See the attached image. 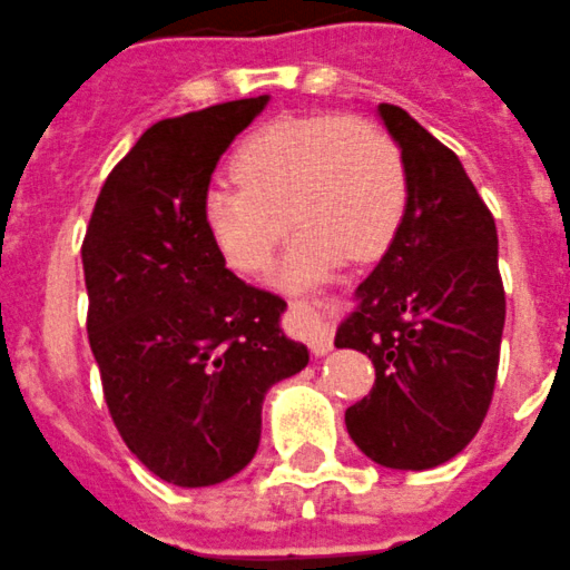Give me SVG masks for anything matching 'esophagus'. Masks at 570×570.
I'll return each instance as SVG.
<instances>
[{
    "label": "esophagus",
    "instance_id": "esophagus-1",
    "mask_svg": "<svg viewBox=\"0 0 570 570\" xmlns=\"http://www.w3.org/2000/svg\"><path fill=\"white\" fill-rule=\"evenodd\" d=\"M289 312L295 317V336L312 347L314 356H325L331 351V325L334 312L323 297L312 301H289Z\"/></svg>",
    "mask_w": 570,
    "mask_h": 570
}]
</instances>
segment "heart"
<instances>
[{"label":"heart","mask_w":570,"mask_h":570,"mask_svg":"<svg viewBox=\"0 0 570 570\" xmlns=\"http://www.w3.org/2000/svg\"><path fill=\"white\" fill-rule=\"evenodd\" d=\"M230 173L239 186L217 184L203 197L208 236L230 267L250 275L267 267L292 219L301 234L281 269L286 286L323 278L345 256L379 258L406 214L401 147L362 116L269 121L236 147Z\"/></svg>","instance_id":"b5f03b06"}]
</instances>
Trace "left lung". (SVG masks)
I'll use <instances>...</instances> for the list:
<instances>
[{"instance_id": "1", "label": "left lung", "mask_w": 570, "mask_h": 570, "mask_svg": "<svg viewBox=\"0 0 570 570\" xmlns=\"http://www.w3.org/2000/svg\"><path fill=\"white\" fill-rule=\"evenodd\" d=\"M401 147L409 200L390 250L358 284L336 347L367 353L375 384L347 406L364 456L429 471L460 454L488 414L504 331L495 219L460 158L403 108L379 105Z\"/></svg>"}]
</instances>
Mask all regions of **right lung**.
<instances>
[{
  "label": "right lung",
  "mask_w": 570,
  "mask_h": 570,
  "mask_svg": "<svg viewBox=\"0 0 570 570\" xmlns=\"http://www.w3.org/2000/svg\"><path fill=\"white\" fill-rule=\"evenodd\" d=\"M267 99L147 127L110 169L82 239L108 412L138 462L178 488L239 473L256 456L267 390L308 364L278 325L286 303L236 278L203 223L219 156Z\"/></svg>",
  "instance_id": "right-lung-1"
}]
</instances>
